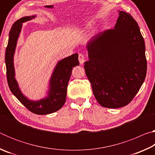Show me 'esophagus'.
<instances>
[{"label": "esophagus", "instance_id": "esophagus-1", "mask_svg": "<svg viewBox=\"0 0 155 155\" xmlns=\"http://www.w3.org/2000/svg\"><path fill=\"white\" fill-rule=\"evenodd\" d=\"M78 60H79L80 64H83L85 61V55L82 53H80L78 54Z\"/></svg>", "mask_w": 155, "mask_h": 155}]
</instances>
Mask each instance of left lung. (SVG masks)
<instances>
[{
  "label": "left lung",
  "instance_id": "1",
  "mask_svg": "<svg viewBox=\"0 0 155 155\" xmlns=\"http://www.w3.org/2000/svg\"><path fill=\"white\" fill-rule=\"evenodd\" d=\"M86 75L98 103L107 108L129 104L145 80V43L132 15L120 12L114 28L97 34L87 46Z\"/></svg>",
  "mask_w": 155,
  "mask_h": 155
}]
</instances>
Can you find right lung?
I'll list each match as a JSON object with an SVG mask.
<instances>
[{"mask_svg":"<svg viewBox=\"0 0 155 155\" xmlns=\"http://www.w3.org/2000/svg\"><path fill=\"white\" fill-rule=\"evenodd\" d=\"M35 17V15L23 17L18 20L12 25L9 31L8 44L5 51L7 79L10 90L26 108L33 114L46 115L58 111L64 106L66 99L68 84L71 76L72 68L79 65V61L77 53L73 54L59 61L51 78V88L49 95L46 98L35 102L26 98L21 93L14 77V54L22 22H27Z\"/></svg>","mask_w":155,"mask_h":155,"instance_id":"right-lung-1","label":"right lung"}]
</instances>
